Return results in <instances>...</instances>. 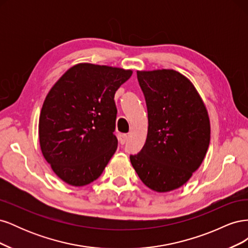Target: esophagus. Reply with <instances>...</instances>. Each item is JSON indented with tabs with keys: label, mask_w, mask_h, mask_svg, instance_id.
Segmentation results:
<instances>
[{
	"label": "esophagus",
	"mask_w": 248,
	"mask_h": 248,
	"mask_svg": "<svg viewBox=\"0 0 248 248\" xmlns=\"http://www.w3.org/2000/svg\"><path fill=\"white\" fill-rule=\"evenodd\" d=\"M127 140H128V136H127V134H119V141L121 145H124Z\"/></svg>",
	"instance_id": "obj_1"
}]
</instances>
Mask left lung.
<instances>
[{
  "instance_id": "8db88e82",
  "label": "left lung",
  "mask_w": 248,
  "mask_h": 248,
  "mask_svg": "<svg viewBox=\"0 0 248 248\" xmlns=\"http://www.w3.org/2000/svg\"><path fill=\"white\" fill-rule=\"evenodd\" d=\"M148 109L144 147L130 161L150 189L183 186L204 160L210 142L208 110L194 85L172 69L138 70Z\"/></svg>"
}]
</instances>
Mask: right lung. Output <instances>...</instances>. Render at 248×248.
Segmentation results:
<instances>
[{
  "instance_id": "obj_1",
  "label": "right lung",
  "mask_w": 248,
  "mask_h": 248,
  "mask_svg": "<svg viewBox=\"0 0 248 248\" xmlns=\"http://www.w3.org/2000/svg\"><path fill=\"white\" fill-rule=\"evenodd\" d=\"M132 70L79 63L51 87L39 117V144L55 174L67 184L98 179L115 154V93Z\"/></svg>"
}]
</instances>
